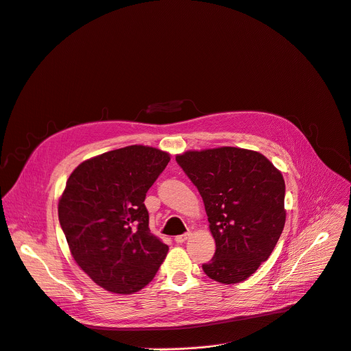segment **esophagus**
Wrapping results in <instances>:
<instances>
[{"label":"esophagus","mask_w":351,"mask_h":351,"mask_svg":"<svg viewBox=\"0 0 351 351\" xmlns=\"http://www.w3.org/2000/svg\"><path fill=\"white\" fill-rule=\"evenodd\" d=\"M189 237H191L189 232L184 234V235H178V237H175V241H176V243H184Z\"/></svg>","instance_id":"34e87169"}]
</instances>
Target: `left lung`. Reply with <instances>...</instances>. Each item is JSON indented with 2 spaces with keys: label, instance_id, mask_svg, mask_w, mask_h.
Wrapping results in <instances>:
<instances>
[{
  "label": "left lung",
  "instance_id": "obj_1",
  "mask_svg": "<svg viewBox=\"0 0 351 351\" xmlns=\"http://www.w3.org/2000/svg\"><path fill=\"white\" fill-rule=\"evenodd\" d=\"M176 162L199 191L217 251L202 268L221 284L245 281L276 248L284 230L285 182L260 152L188 150Z\"/></svg>",
  "mask_w": 351,
  "mask_h": 351
}]
</instances>
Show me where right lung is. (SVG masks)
<instances>
[{"mask_svg":"<svg viewBox=\"0 0 351 351\" xmlns=\"http://www.w3.org/2000/svg\"><path fill=\"white\" fill-rule=\"evenodd\" d=\"M160 149L132 145L82 162L58 199L71 256L106 291L133 294L163 263L167 245L150 234L146 192L169 163Z\"/></svg>","mask_w":351,"mask_h":351,"instance_id":"right-lung-1","label":"right lung"}]
</instances>
